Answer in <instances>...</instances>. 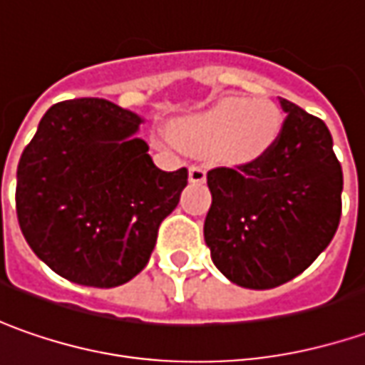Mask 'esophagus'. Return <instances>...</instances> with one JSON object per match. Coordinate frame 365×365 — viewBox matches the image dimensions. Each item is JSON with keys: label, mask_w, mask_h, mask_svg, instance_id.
Wrapping results in <instances>:
<instances>
[{"label": "esophagus", "mask_w": 365, "mask_h": 365, "mask_svg": "<svg viewBox=\"0 0 365 365\" xmlns=\"http://www.w3.org/2000/svg\"><path fill=\"white\" fill-rule=\"evenodd\" d=\"M190 182L192 183L206 182V168H204V165H192V168H190Z\"/></svg>", "instance_id": "obj_1"}]
</instances>
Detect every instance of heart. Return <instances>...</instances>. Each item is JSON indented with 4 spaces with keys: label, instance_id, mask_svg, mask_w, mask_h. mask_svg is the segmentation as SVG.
<instances>
[{
    "label": "heart",
    "instance_id": "b5f03b06",
    "mask_svg": "<svg viewBox=\"0 0 365 365\" xmlns=\"http://www.w3.org/2000/svg\"><path fill=\"white\" fill-rule=\"evenodd\" d=\"M283 127L281 110L267 98L226 96L173 123V139L192 151H210L232 165L250 163L269 151Z\"/></svg>",
    "mask_w": 365,
    "mask_h": 365
}]
</instances>
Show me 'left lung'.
I'll return each instance as SVG.
<instances>
[{
	"label": "left lung",
	"mask_w": 365,
	"mask_h": 365,
	"mask_svg": "<svg viewBox=\"0 0 365 365\" xmlns=\"http://www.w3.org/2000/svg\"><path fill=\"white\" fill-rule=\"evenodd\" d=\"M269 151L236 170L207 171L204 222L212 260L245 289L295 279L331 242L341 216L344 173L327 125L295 103Z\"/></svg>",
	"instance_id": "1"
}]
</instances>
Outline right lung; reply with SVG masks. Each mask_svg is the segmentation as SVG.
<instances>
[{"mask_svg": "<svg viewBox=\"0 0 365 365\" xmlns=\"http://www.w3.org/2000/svg\"><path fill=\"white\" fill-rule=\"evenodd\" d=\"M143 117L105 98L46 110L18 163L16 212L34 255L56 274L110 289L149 262L187 170H159L137 135Z\"/></svg>", "mask_w": 365, "mask_h": 365, "instance_id": "add662e5", "label": "right lung"}]
</instances>
